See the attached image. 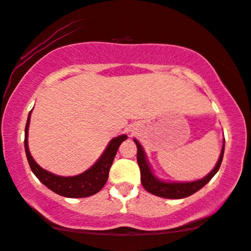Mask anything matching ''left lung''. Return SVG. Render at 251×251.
I'll return each instance as SVG.
<instances>
[{"instance_id": "obj_1", "label": "left lung", "mask_w": 251, "mask_h": 251, "mask_svg": "<svg viewBox=\"0 0 251 251\" xmlns=\"http://www.w3.org/2000/svg\"><path fill=\"white\" fill-rule=\"evenodd\" d=\"M135 145H137V160L138 165L140 167V175H141V183H143L144 188L151 194L160 196V198L165 199H183L187 196H191L198 191H200L203 186H206L212 177L217 173L221 166L223 153H225V141H223L221 154H220L219 161L213 171L209 174L202 177L200 180L192 181V182H166L158 179L154 174H153L152 170H151L149 161H147L146 154H145L143 146L139 144L137 139H133Z\"/></svg>"}]
</instances>
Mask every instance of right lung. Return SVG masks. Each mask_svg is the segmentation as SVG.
I'll list each match as a JSON object with an SVG mask.
<instances>
[{
    "label": "right lung",
    "mask_w": 251,
    "mask_h": 251,
    "mask_svg": "<svg viewBox=\"0 0 251 251\" xmlns=\"http://www.w3.org/2000/svg\"><path fill=\"white\" fill-rule=\"evenodd\" d=\"M30 111L28 120H26L25 132H24V149H25L26 159H28L29 166L31 168L37 179L47 186L50 191L55 192L56 194L65 196V198H86L98 193L104 187L108 179V172L117 154L120 144L127 139V135L123 134L119 137L113 138L105 149L104 153L100 158L96 161V164L91 168L83 172L81 174L75 175V176H59V175L52 174L50 172L43 170L41 166L35 161L28 147V129L30 124Z\"/></svg>",
    "instance_id": "add662e5"
}]
</instances>
